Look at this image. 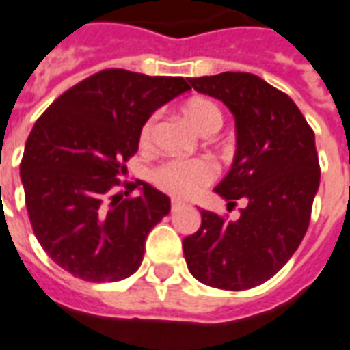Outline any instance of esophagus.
Returning <instances> with one entry per match:
<instances>
[{
  "label": "esophagus",
  "mask_w": 350,
  "mask_h": 350,
  "mask_svg": "<svg viewBox=\"0 0 350 350\" xmlns=\"http://www.w3.org/2000/svg\"><path fill=\"white\" fill-rule=\"evenodd\" d=\"M183 206H185V204H183L182 200H172V202H170V209H172V211H178V209H182Z\"/></svg>",
  "instance_id": "esophagus-1"
}]
</instances>
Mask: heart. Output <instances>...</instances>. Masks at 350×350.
<instances>
[{
    "label": "heart",
    "mask_w": 350,
    "mask_h": 350,
    "mask_svg": "<svg viewBox=\"0 0 350 350\" xmlns=\"http://www.w3.org/2000/svg\"><path fill=\"white\" fill-rule=\"evenodd\" d=\"M182 113L189 124L204 137L213 135L222 126V113L219 105L206 98L189 100L182 107ZM154 131L155 116H150L139 131V146L144 152H150L154 146ZM217 170L213 163H209L208 159H172L155 170L154 182L168 195L191 198L204 185L213 182Z\"/></svg>",
    "instance_id": "b5f03b06"
}]
</instances>
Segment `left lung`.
<instances>
[{"label": "left lung", "mask_w": 350, "mask_h": 350, "mask_svg": "<svg viewBox=\"0 0 350 350\" xmlns=\"http://www.w3.org/2000/svg\"><path fill=\"white\" fill-rule=\"evenodd\" d=\"M235 116V157L215 193L237 221L200 209L198 232L183 239L191 274L206 286L243 291L267 282L295 254L310 224L321 168L315 135L295 102L248 72L189 77Z\"/></svg>", "instance_id": "8db88e82"}]
</instances>
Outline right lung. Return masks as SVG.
Returning a JSON list of instances; mask_svg holds the SVG:
<instances>
[{
	"label": "right lung",
	"instance_id": "1",
	"mask_svg": "<svg viewBox=\"0 0 350 350\" xmlns=\"http://www.w3.org/2000/svg\"><path fill=\"white\" fill-rule=\"evenodd\" d=\"M191 87L183 77L102 70L57 98L31 129L20 178L40 247L87 282H118L141 267L150 230L170 198L144 182H124L139 131L155 109ZM135 188L139 197H129Z\"/></svg>",
	"mask_w": 350,
	"mask_h": 350
}]
</instances>
